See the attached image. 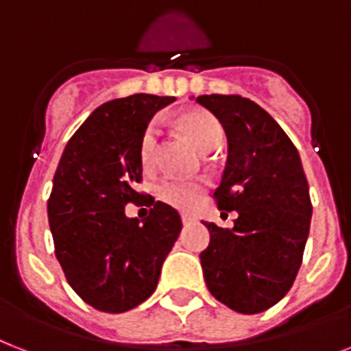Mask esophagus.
<instances>
[{
    "instance_id": "1",
    "label": "esophagus",
    "mask_w": 351,
    "mask_h": 351,
    "mask_svg": "<svg viewBox=\"0 0 351 351\" xmlns=\"http://www.w3.org/2000/svg\"><path fill=\"white\" fill-rule=\"evenodd\" d=\"M182 221H184L185 225H189V223H193V221H195V216H191V215H187V213H182Z\"/></svg>"
}]
</instances>
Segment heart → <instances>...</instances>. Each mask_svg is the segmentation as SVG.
<instances>
[{"instance_id": "1", "label": "heart", "mask_w": 351, "mask_h": 351, "mask_svg": "<svg viewBox=\"0 0 351 351\" xmlns=\"http://www.w3.org/2000/svg\"><path fill=\"white\" fill-rule=\"evenodd\" d=\"M182 126L189 133L198 149L204 153L220 147L223 142L225 131L220 121L207 111H191L182 117ZM156 142H158V128L151 124L146 130L141 142V160L144 167H151L156 158ZM156 196L162 202L178 207V209H189L204 195L205 184L202 180H191L182 176L167 175L156 182Z\"/></svg>"}]
</instances>
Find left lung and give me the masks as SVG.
<instances>
[{
    "mask_svg": "<svg viewBox=\"0 0 351 351\" xmlns=\"http://www.w3.org/2000/svg\"><path fill=\"white\" fill-rule=\"evenodd\" d=\"M196 102L223 126L229 156L215 200L236 210L232 229L205 221L200 254L207 289L240 314H259L287 295L303 261L312 202L301 158L278 122L240 95H200Z\"/></svg>",
    "mask_w": 351,
    "mask_h": 351,
    "instance_id": "1",
    "label": "left lung"
}]
</instances>
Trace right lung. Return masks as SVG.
<instances>
[{"label": "right lung", "instance_id": "add662e5", "mask_svg": "<svg viewBox=\"0 0 351 351\" xmlns=\"http://www.w3.org/2000/svg\"><path fill=\"white\" fill-rule=\"evenodd\" d=\"M175 97L147 93L97 108L68 141L53 175L48 223L68 285L86 304L122 314L155 292L182 230L178 210L135 189L147 122ZM128 203L147 204L142 224Z\"/></svg>", "mask_w": 351, "mask_h": 351}]
</instances>
